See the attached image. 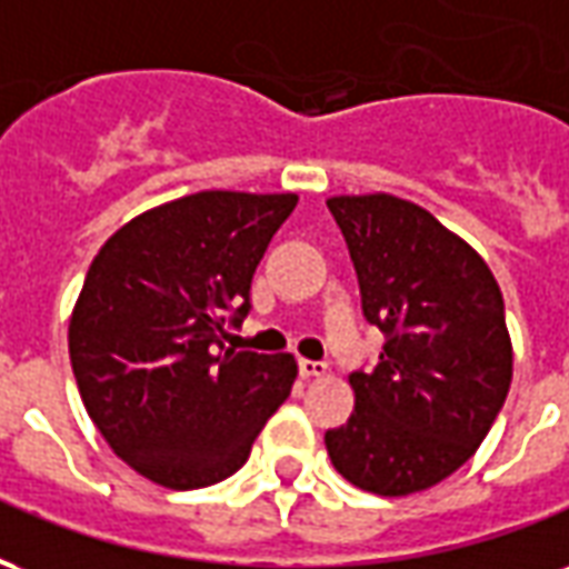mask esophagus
<instances>
[{
    "label": "esophagus",
    "instance_id": "1",
    "mask_svg": "<svg viewBox=\"0 0 569 569\" xmlns=\"http://www.w3.org/2000/svg\"><path fill=\"white\" fill-rule=\"evenodd\" d=\"M298 371H301V378H322L329 366L326 362H317V359H301L298 362Z\"/></svg>",
    "mask_w": 569,
    "mask_h": 569
}]
</instances>
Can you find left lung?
Segmentation results:
<instances>
[{
	"label": "left lung",
	"instance_id": "8db88e82",
	"mask_svg": "<svg viewBox=\"0 0 569 569\" xmlns=\"http://www.w3.org/2000/svg\"><path fill=\"white\" fill-rule=\"evenodd\" d=\"M359 277L362 313L387 335L375 371H353L332 466L378 497L457 472L485 441L512 383V338L493 273L463 237L393 194L329 198Z\"/></svg>",
	"mask_w": 569,
	"mask_h": 569
}]
</instances>
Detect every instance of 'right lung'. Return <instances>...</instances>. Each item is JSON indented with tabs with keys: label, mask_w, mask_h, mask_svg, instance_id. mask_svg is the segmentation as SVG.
I'll return each mask as SVG.
<instances>
[{
	"label": "right lung",
	"mask_w": 569,
	"mask_h": 569,
	"mask_svg": "<svg viewBox=\"0 0 569 569\" xmlns=\"http://www.w3.org/2000/svg\"><path fill=\"white\" fill-rule=\"evenodd\" d=\"M296 203L198 191L140 212L93 256L69 317L72 375L109 448L161 488L234 476L292 393V353H237L222 338Z\"/></svg>",
	"instance_id": "add662e5"
}]
</instances>
